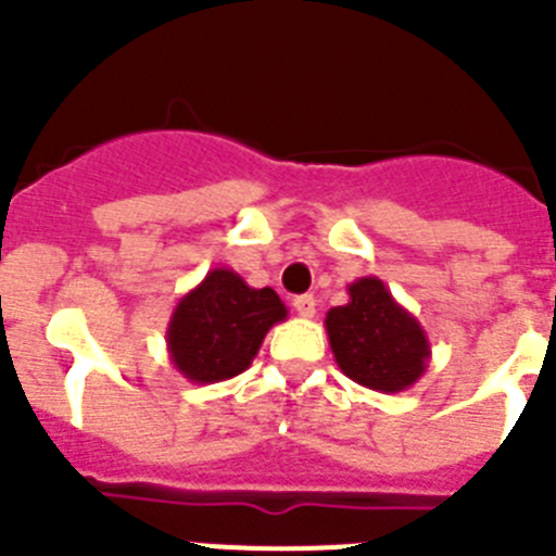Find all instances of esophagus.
Wrapping results in <instances>:
<instances>
[{"label": "esophagus", "mask_w": 556, "mask_h": 556, "mask_svg": "<svg viewBox=\"0 0 556 556\" xmlns=\"http://www.w3.org/2000/svg\"><path fill=\"white\" fill-rule=\"evenodd\" d=\"M292 306L301 317H314V312H317V298L314 294H301V298H294Z\"/></svg>", "instance_id": "esophagus-1"}]
</instances>
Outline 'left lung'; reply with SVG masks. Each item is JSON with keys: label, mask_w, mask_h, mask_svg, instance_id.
Segmentation results:
<instances>
[{"label": "left lung", "mask_w": 556, "mask_h": 556, "mask_svg": "<svg viewBox=\"0 0 556 556\" xmlns=\"http://www.w3.org/2000/svg\"><path fill=\"white\" fill-rule=\"evenodd\" d=\"M326 331L339 370L367 390L404 392L429 367L431 342L424 326L376 275L348 287L345 306L326 314Z\"/></svg>", "instance_id": "obj_1"}]
</instances>
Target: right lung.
I'll return each instance as SVG.
<instances>
[{"label":"right lung","instance_id":"1","mask_svg":"<svg viewBox=\"0 0 556 556\" xmlns=\"http://www.w3.org/2000/svg\"><path fill=\"white\" fill-rule=\"evenodd\" d=\"M287 314L275 289H253L233 269L214 267L172 308L169 362L191 384L228 381L248 370L269 328Z\"/></svg>","mask_w":556,"mask_h":556}]
</instances>
